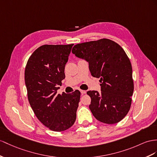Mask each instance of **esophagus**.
Here are the masks:
<instances>
[{
	"label": "esophagus",
	"mask_w": 157,
	"mask_h": 157,
	"mask_svg": "<svg viewBox=\"0 0 157 157\" xmlns=\"http://www.w3.org/2000/svg\"><path fill=\"white\" fill-rule=\"evenodd\" d=\"M80 92H81L82 94H85L86 93V91H85V90H80Z\"/></svg>",
	"instance_id": "1"
}]
</instances>
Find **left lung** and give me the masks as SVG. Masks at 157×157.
Instances as JSON below:
<instances>
[{"label":"left lung","instance_id":"left-lung-1","mask_svg":"<svg viewBox=\"0 0 157 157\" xmlns=\"http://www.w3.org/2000/svg\"><path fill=\"white\" fill-rule=\"evenodd\" d=\"M72 53L89 62L91 75L100 78L101 92L88 91L90 109L96 119L115 124L128 113L131 105L134 83L131 63L117 43L103 38L76 44Z\"/></svg>","mask_w":157,"mask_h":157}]
</instances>
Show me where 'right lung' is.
I'll use <instances>...</instances> for the list:
<instances>
[{"label": "right lung", "instance_id": "obj_1", "mask_svg": "<svg viewBox=\"0 0 157 157\" xmlns=\"http://www.w3.org/2000/svg\"><path fill=\"white\" fill-rule=\"evenodd\" d=\"M73 45L41 46L30 56L25 67L30 105L40 121L54 131L67 130L75 121L80 91L57 94Z\"/></svg>", "mask_w": 157, "mask_h": 157}]
</instances>
